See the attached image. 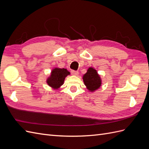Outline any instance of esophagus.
<instances>
[{
	"instance_id": "esophagus-1",
	"label": "esophagus",
	"mask_w": 149,
	"mask_h": 149,
	"mask_svg": "<svg viewBox=\"0 0 149 149\" xmlns=\"http://www.w3.org/2000/svg\"><path fill=\"white\" fill-rule=\"evenodd\" d=\"M71 74H73V75H74V76H78V74H79V73H78V71H74V70H72L71 71Z\"/></svg>"
}]
</instances>
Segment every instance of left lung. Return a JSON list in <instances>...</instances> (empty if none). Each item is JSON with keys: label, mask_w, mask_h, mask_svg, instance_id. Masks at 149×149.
I'll return each mask as SVG.
<instances>
[{"label": "left lung", "mask_w": 149, "mask_h": 149, "mask_svg": "<svg viewBox=\"0 0 149 149\" xmlns=\"http://www.w3.org/2000/svg\"><path fill=\"white\" fill-rule=\"evenodd\" d=\"M83 80L86 88L91 93L95 92L102 85L101 76L93 67L88 68L86 73L83 75Z\"/></svg>", "instance_id": "1"}]
</instances>
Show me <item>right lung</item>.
Returning <instances> with one entry per match:
<instances>
[{
	"label": "right lung",
	"mask_w": 149,
	"mask_h": 149,
	"mask_svg": "<svg viewBox=\"0 0 149 149\" xmlns=\"http://www.w3.org/2000/svg\"><path fill=\"white\" fill-rule=\"evenodd\" d=\"M70 75V72L67 69L55 67L52 69L50 74L46 79L48 86L54 90H57L63 84L66 77Z\"/></svg>",
	"instance_id": "add662e5"
}]
</instances>
